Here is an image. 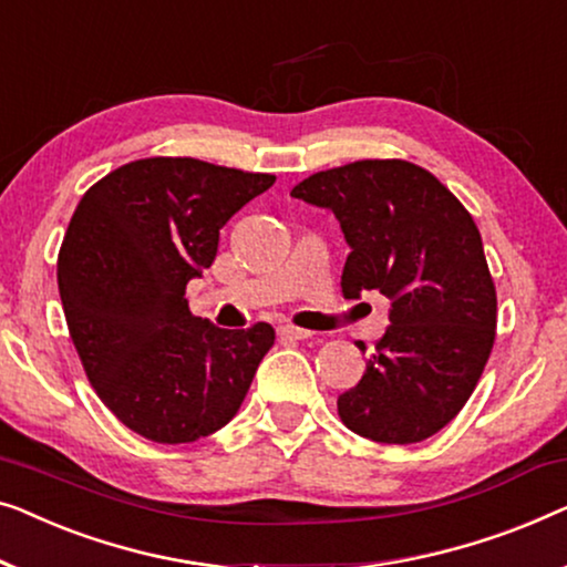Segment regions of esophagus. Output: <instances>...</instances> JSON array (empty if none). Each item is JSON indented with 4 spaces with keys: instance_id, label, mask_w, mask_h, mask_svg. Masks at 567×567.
<instances>
[{
    "instance_id": "obj_1",
    "label": "esophagus",
    "mask_w": 567,
    "mask_h": 567,
    "mask_svg": "<svg viewBox=\"0 0 567 567\" xmlns=\"http://www.w3.org/2000/svg\"><path fill=\"white\" fill-rule=\"evenodd\" d=\"M277 333H280L282 339H290V341H306V339H310L313 337V333L310 331H306V329H298V326H280V329H277Z\"/></svg>"
}]
</instances>
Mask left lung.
<instances>
[{"label": "left lung", "instance_id": "obj_1", "mask_svg": "<svg viewBox=\"0 0 567 567\" xmlns=\"http://www.w3.org/2000/svg\"><path fill=\"white\" fill-rule=\"evenodd\" d=\"M290 195L337 215L352 249L344 298L380 290L390 300L362 380L339 395L341 421L382 444L429 440L467 403L496 339V287L473 215L434 174L398 158L318 172Z\"/></svg>", "mask_w": 567, "mask_h": 567}]
</instances>
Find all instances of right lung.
I'll return each mask as SVG.
<instances>
[{"label":"right lung","mask_w":567,"mask_h":567,"mask_svg":"<svg viewBox=\"0 0 567 567\" xmlns=\"http://www.w3.org/2000/svg\"><path fill=\"white\" fill-rule=\"evenodd\" d=\"M275 185L197 158H141L86 189L59 254L69 333L102 403L135 434L182 444L236 416L275 329L193 316L187 282L220 228Z\"/></svg>","instance_id":"right-lung-1"}]
</instances>
